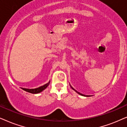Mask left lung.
<instances>
[{"label":"left lung","instance_id":"8db88e82","mask_svg":"<svg viewBox=\"0 0 127 127\" xmlns=\"http://www.w3.org/2000/svg\"><path fill=\"white\" fill-rule=\"evenodd\" d=\"M71 88H72V89H73V90H74V91H76L75 90V89H74L73 88H72V87H71ZM76 92H77L78 93V94H79V95H82V96H87V97H88V96H89V95H84L82 94H81V93H79V92H78L77 91H76Z\"/></svg>","mask_w":127,"mask_h":127}]
</instances>
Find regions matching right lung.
<instances>
[{
    "instance_id": "obj_1",
    "label": "right lung",
    "mask_w": 127,
    "mask_h": 127,
    "mask_svg": "<svg viewBox=\"0 0 127 127\" xmlns=\"http://www.w3.org/2000/svg\"><path fill=\"white\" fill-rule=\"evenodd\" d=\"M49 84V82L48 84H45L42 87H40L38 88H35V89H27V88H21L22 89H23L24 91H26V92H28L29 93H31V94H38V93L41 92L42 91H43L44 89H46L48 86Z\"/></svg>"
}]
</instances>
